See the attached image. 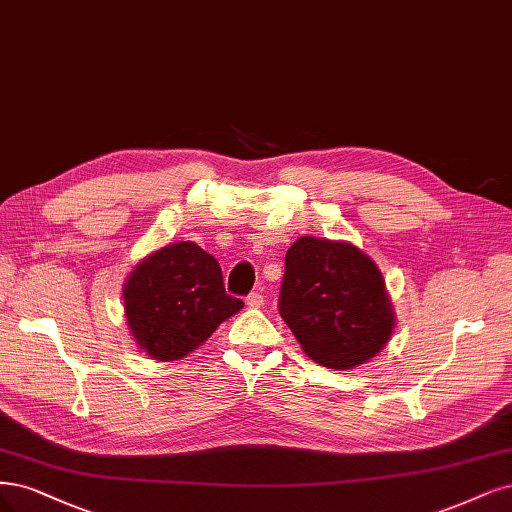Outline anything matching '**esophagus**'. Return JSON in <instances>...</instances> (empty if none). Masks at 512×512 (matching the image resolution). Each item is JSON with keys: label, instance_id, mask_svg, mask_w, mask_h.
<instances>
[{"label": "esophagus", "instance_id": "1", "mask_svg": "<svg viewBox=\"0 0 512 512\" xmlns=\"http://www.w3.org/2000/svg\"><path fill=\"white\" fill-rule=\"evenodd\" d=\"M245 303H248L250 309H260L264 305V296L260 292H252L248 298H245Z\"/></svg>", "mask_w": 512, "mask_h": 512}]
</instances>
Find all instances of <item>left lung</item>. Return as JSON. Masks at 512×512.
<instances>
[{
	"label": "left lung",
	"instance_id": "8db88e82",
	"mask_svg": "<svg viewBox=\"0 0 512 512\" xmlns=\"http://www.w3.org/2000/svg\"><path fill=\"white\" fill-rule=\"evenodd\" d=\"M279 313L305 354L334 370L375 358L396 326L375 260L354 243L320 237L290 245Z\"/></svg>",
	"mask_w": 512,
	"mask_h": 512
}]
</instances>
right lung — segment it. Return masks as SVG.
Here are the masks:
<instances>
[{"label": "right lung", "instance_id": "right-lung-1", "mask_svg": "<svg viewBox=\"0 0 512 512\" xmlns=\"http://www.w3.org/2000/svg\"><path fill=\"white\" fill-rule=\"evenodd\" d=\"M122 301L133 341L158 362L186 358L243 309L224 292L218 260L192 241L167 243L139 260Z\"/></svg>", "mask_w": 512, "mask_h": 512}]
</instances>
